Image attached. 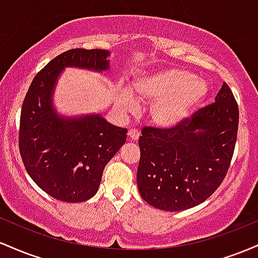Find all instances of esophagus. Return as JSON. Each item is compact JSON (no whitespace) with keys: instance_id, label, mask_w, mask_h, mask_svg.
<instances>
[{"instance_id":"34e87169","label":"esophagus","mask_w":258,"mask_h":258,"mask_svg":"<svg viewBox=\"0 0 258 258\" xmlns=\"http://www.w3.org/2000/svg\"><path fill=\"white\" fill-rule=\"evenodd\" d=\"M128 137L132 139V141H138L139 138V132L137 130H130L128 131Z\"/></svg>"}]
</instances>
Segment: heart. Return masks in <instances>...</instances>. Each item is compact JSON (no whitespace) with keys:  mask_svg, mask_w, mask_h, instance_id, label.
<instances>
[{"mask_svg":"<svg viewBox=\"0 0 258 258\" xmlns=\"http://www.w3.org/2000/svg\"><path fill=\"white\" fill-rule=\"evenodd\" d=\"M210 93L206 81L183 69H164L139 76L131 92L120 98V106L127 112L138 110V102L152 104L150 121L156 128H177L203 104Z\"/></svg>","mask_w":258,"mask_h":258,"instance_id":"1","label":"heart"}]
</instances>
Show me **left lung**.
<instances>
[{
	"instance_id": "obj_1",
	"label": "left lung",
	"mask_w": 258,
	"mask_h": 258,
	"mask_svg": "<svg viewBox=\"0 0 258 258\" xmlns=\"http://www.w3.org/2000/svg\"><path fill=\"white\" fill-rule=\"evenodd\" d=\"M239 108L223 82L214 104L177 128L144 127L137 185L142 199L177 212L204 203L226 177L238 135Z\"/></svg>"
}]
</instances>
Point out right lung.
<instances>
[{
  "instance_id": "obj_1",
  "label": "right lung",
  "mask_w": 258,
  "mask_h": 258,
  "mask_svg": "<svg viewBox=\"0 0 258 258\" xmlns=\"http://www.w3.org/2000/svg\"><path fill=\"white\" fill-rule=\"evenodd\" d=\"M110 51L70 49L52 59L32 80L20 114L19 149L36 184L65 203L87 201L98 191L103 171L126 142V128L100 112L65 115L54 105L67 68L110 73Z\"/></svg>"
}]
</instances>
